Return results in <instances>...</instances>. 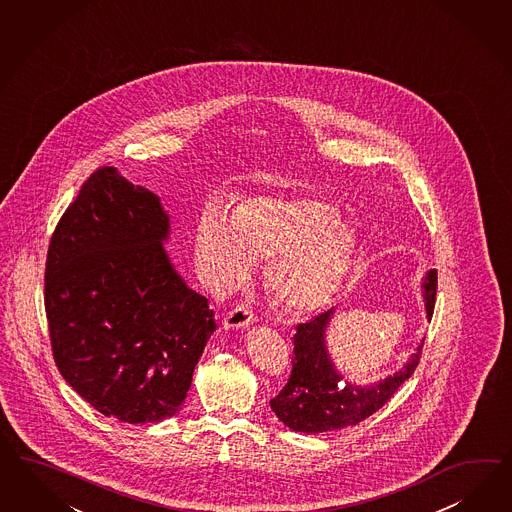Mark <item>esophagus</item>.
Listing matches in <instances>:
<instances>
[{
	"instance_id": "esophagus-1",
	"label": "esophagus",
	"mask_w": 512,
	"mask_h": 512,
	"mask_svg": "<svg viewBox=\"0 0 512 512\" xmlns=\"http://www.w3.org/2000/svg\"><path fill=\"white\" fill-rule=\"evenodd\" d=\"M254 322H256V316L250 312L249 308L245 305H237L226 314L222 325H224V329H241V327H247Z\"/></svg>"
}]
</instances>
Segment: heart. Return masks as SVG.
<instances>
[{
    "instance_id": "heart-1",
    "label": "heart",
    "mask_w": 512,
    "mask_h": 512,
    "mask_svg": "<svg viewBox=\"0 0 512 512\" xmlns=\"http://www.w3.org/2000/svg\"><path fill=\"white\" fill-rule=\"evenodd\" d=\"M320 198H254L232 222L207 207L194 234L196 258L209 286L228 292L249 277L254 260H269L267 288L282 307L307 312L325 305L350 269L355 235Z\"/></svg>"
}]
</instances>
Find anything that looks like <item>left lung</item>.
<instances>
[{
	"label": "left lung",
	"mask_w": 512,
	"mask_h": 512,
	"mask_svg": "<svg viewBox=\"0 0 512 512\" xmlns=\"http://www.w3.org/2000/svg\"><path fill=\"white\" fill-rule=\"evenodd\" d=\"M436 293L438 273L428 271L423 282L428 318L434 314ZM331 314L333 308L297 325V333L293 335L290 380L275 398H271L275 415L295 432L320 434L365 421L391 400L421 361L423 344L402 370L380 383L368 387L346 383L331 363L323 340Z\"/></svg>",
	"instance_id": "obj_1"
}]
</instances>
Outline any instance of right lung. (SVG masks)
Returning a JSON list of instances; mask_svg holds the SVG:
<instances>
[{
	"mask_svg": "<svg viewBox=\"0 0 512 512\" xmlns=\"http://www.w3.org/2000/svg\"><path fill=\"white\" fill-rule=\"evenodd\" d=\"M159 198L97 168L52 234L44 308L61 376L106 417L159 423L187 398L217 323L162 249Z\"/></svg>",
	"mask_w": 512,
	"mask_h": 512,
	"instance_id": "obj_1",
	"label": "right lung"
}]
</instances>
